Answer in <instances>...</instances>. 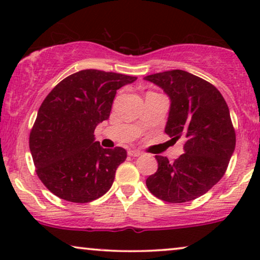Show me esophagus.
<instances>
[{"instance_id": "esophagus-1", "label": "esophagus", "mask_w": 260, "mask_h": 260, "mask_svg": "<svg viewBox=\"0 0 260 260\" xmlns=\"http://www.w3.org/2000/svg\"><path fill=\"white\" fill-rule=\"evenodd\" d=\"M127 155L133 156V157H138V156L142 155V152L140 150H136V149H131V150L127 151Z\"/></svg>"}]
</instances>
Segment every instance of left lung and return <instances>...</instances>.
Wrapping results in <instances>:
<instances>
[{"label": "left lung", "instance_id": "8db88e82", "mask_svg": "<svg viewBox=\"0 0 260 260\" xmlns=\"http://www.w3.org/2000/svg\"><path fill=\"white\" fill-rule=\"evenodd\" d=\"M144 80L161 87L170 99L166 134L184 138V154L174 162L155 156L157 172L145 183L163 201L194 200L219 182L233 155L236 133L229 106L218 88L186 71H166Z\"/></svg>", "mask_w": 260, "mask_h": 260}]
</instances>
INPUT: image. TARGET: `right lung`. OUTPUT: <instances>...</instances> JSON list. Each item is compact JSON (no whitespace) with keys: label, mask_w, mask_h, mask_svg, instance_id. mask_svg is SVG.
Segmentation results:
<instances>
[{"label":"right lung","mask_w":260,"mask_h":260,"mask_svg":"<svg viewBox=\"0 0 260 260\" xmlns=\"http://www.w3.org/2000/svg\"><path fill=\"white\" fill-rule=\"evenodd\" d=\"M136 77L83 70L60 81L38 111L29 149L41 182L62 200L85 204L111 188L125 149H104L94 129L106 120L117 90Z\"/></svg>","instance_id":"obj_1"}]
</instances>
